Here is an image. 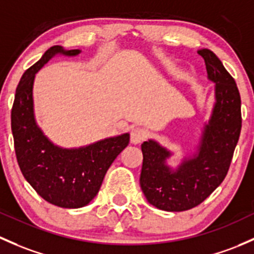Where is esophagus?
<instances>
[{
    "label": "esophagus",
    "mask_w": 254,
    "mask_h": 254,
    "mask_svg": "<svg viewBox=\"0 0 254 254\" xmlns=\"http://www.w3.org/2000/svg\"><path fill=\"white\" fill-rule=\"evenodd\" d=\"M147 130H145L143 127H134L131 130V134H130V140H131V143H140L147 137Z\"/></svg>",
    "instance_id": "esophagus-1"
}]
</instances>
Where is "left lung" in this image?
Listing matches in <instances>:
<instances>
[{"label": "left lung", "mask_w": 254, "mask_h": 254, "mask_svg": "<svg viewBox=\"0 0 254 254\" xmlns=\"http://www.w3.org/2000/svg\"><path fill=\"white\" fill-rule=\"evenodd\" d=\"M197 53L203 57L208 78L215 82L217 100L197 154L172 172L165 164L169 151L152 140L141 145V189L149 203L167 212L197 207L223 183L241 132V97L234 78L212 51Z\"/></svg>", "instance_id": "1"}]
</instances>
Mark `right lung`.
Returning a JSON list of instances; mask_svg holds the SVG:
<instances>
[{
  "label": "right lung",
  "mask_w": 254,
  "mask_h": 254,
  "mask_svg": "<svg viewBox=\"0 0 254 254\" xmlns=\"http://www.w3.org/2000/svg\"><path fill=\"white\" fill-rule=\"evenodd\" d=\"M57 53L76 56L79 50L53 46L21 76L10 113L14 149L25 180L45 201L62 208L89 204L102 185L107 170L130 141V135L106 138L86 147H57L36 125L33 109L35 74Z\"/></svg>",
  "instance_id": "obj_1"
}]
</instances>
